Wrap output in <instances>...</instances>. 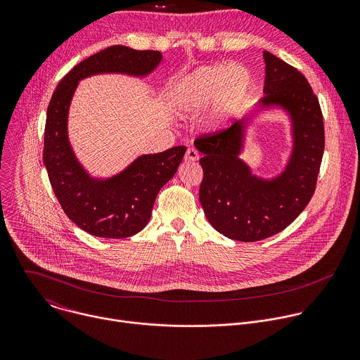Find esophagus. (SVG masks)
<instances>
[{"instance_id": "obj_1", "label": "esophagus", "mask_w": 360, "mask_h": 360, "mask_svg": "<svg viewBox=\"0 0 360 360\" xmlns=\"http://www.w3.org/2000/svg\"><path fill=\"white\" fill-rule=\"evenodd\" d=\"M196 160H199L198 150L193 149V148H189V149L186 150V153H185V161H196Z\"/></svg>"}]
</instances>
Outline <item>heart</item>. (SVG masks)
I'll return each instance as SVG.
<instances>
[{
  "label": "heart",
  "mask_w": 360,
  "mask_h": 360,
  "mask_svg": "<svg viewBox=\"0 0 360 360\" xmlns=\"http://www.w3.org/2000/svg\"><path fill=\"white\" fill-rule=\"evenodd\" d=\"M253 85V74L245 65H203L178 81L172 104L182 117H195L214 107L210 127L224 129L239 117Z\"/></svg>",
  "instance_id": "obj_1"
}]
</instances>
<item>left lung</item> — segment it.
<instances>
[{
  "label": "left lung",
  "instance_id": "left-lung-1",
  "mask_svg": "<svg viewBox=\"0 0 360 360\" xmlns=\"http://www.w3.org/2000/svg\"><path fill=\"white\" fill-rule=\"evenodd\" d=\"M264 61V98L231 128L195 141L202 153L203 212L219 233L240 242L269 238L299 217L315 192L325 149L323 117L309 82L268 51ZM269 110L287 115L292 146L281 172L264 179L240 155L252 121Z\"/></svg>",
  "mask_w": 360,
  "mask_h": 360
}]
</instances>
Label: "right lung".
<instances>
[{
  "instance_id": "add662e5",
  "label": "right lung",
  "mask_w": 360,
  "mask_h": 360,
  "mask_svg": "<svg viewBox=\"0 0 360 360\" xmlns=\"http://www.w3.org/2000/svg\"><path fill=\"white\" fill-rule=\"evenodd\" d=\"M161 63L160 51L108 46L75 65L61 79L49 101L44 165L67 217L94 236L122 239L142 231L149 222L160 189L176 174L186 146L139 155L121 172L108 178L92 176L77 158L68 136L72 96L79 81L88 77L124 74L145 78Z\"/></svg>"
}]
</instances>
